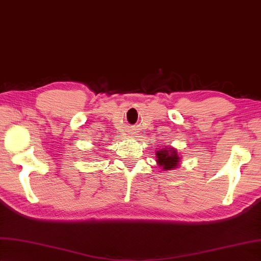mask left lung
<instances>
[{
  "label": "left lung",
  "instance_id": "8db88e82",
  "mask_svg": "<svg viewBox=\"0 0 261 261\" xmlns=\"http://www.w3.org/2000/svg\"><path fill=\"white\" fill-rule=\"evenodd\" d=\"M157 163L163 166L164 170L175 168L177 166L180 157L177 156L174 148H162V150H157Z\"/></svg>",
  "mask_w": 261,
  "mask_h": 261
}]
</instances>
